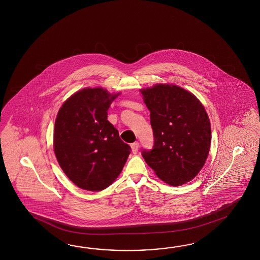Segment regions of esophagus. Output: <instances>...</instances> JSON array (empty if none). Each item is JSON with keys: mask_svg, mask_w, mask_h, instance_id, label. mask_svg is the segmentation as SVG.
I'll return each mask as SVG.
<instances>
[{"mask_svg": "<svg viewBox=\"0 0 260 260\" xmlns=\"http://www.w3.org/2000/svg\"><path fill=\"white\" fill-rule=\"evenodd\" d=\"M131 148H132L133 153L137 154L138 149H139V143L138 142H135V143L131 144Z\"/></svg>", "mask_w": 260, "mask_h": 260, "instance_id": "1", "label": "esophagus"}]
</instances>
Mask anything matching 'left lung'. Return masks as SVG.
<instances>
[{
    "instance_id": "1",
    "label": "left lung",
    "mask_w": 260,
    "mask_h": 260,
    "mask_svg": "<svg viewBox=\"0 0 260 260\" xmlns=\"http://www.w3.org/2000/svg\"><path fill=\"white\" fill-rule=\"evenodd\" d=\"M150 111L154 145L143 149L148 166L162 181L179 186L198 175L209 153L211 125L205 107L187 90L173 84L141 89Z\"/></svg>"
}]
</instances>
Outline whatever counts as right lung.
I'll return each instance as SVG.
<instances>
[{
	"mask_svg": "<svg viewBox=\"0 0 260 260\" xmlns=\"http://www.w3.org/2000/svg\"><path fill=\"white\" fill-rule=\"evenodd\" d=\"M120 94L84 88L63 103L55 119L54 150L63 172L79 188L100 191L122 172L131 148L108 121Z\"/></svg>",
	"mask_w": 260,
	"mask_h": 260,
	"instance_id": "add662e5",
	"label": "right lung"
}]
</instances>
